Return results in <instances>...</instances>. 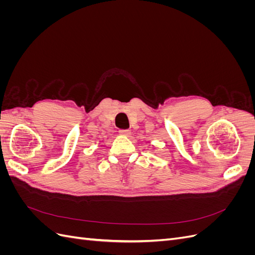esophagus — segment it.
I'll use <instances>...</instances> for the list:
<instances>
[{
    "instance_id": "esophagus-1",
    "label": "esophagus",
    "mask_w": 255,
    "mask_h": 255,
    "mask_svg": "<svg viewBox=\"0 0 255 255\" xmlns=\"http://www.w3.org/2000/svg\"><path fill=\"white\" fill-rule=\"evenodd\" d=\"M119 134L122 136H129L130 135V130L129 129H120L119 130Z\"/></svg>"
}]
</instances>
